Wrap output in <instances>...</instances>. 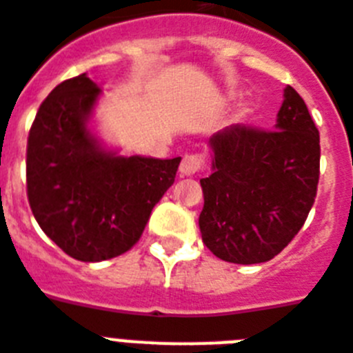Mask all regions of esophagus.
<instances>
[{
  "label": "esophagus",
  "instance_id": "34e87169",
  "mask_svg": "<svg viewBox=\"0 0 353 353\" xmlns=\"http://www.w3.org/2000/svg\"><path fill=\"white\" fill-rule=\"evenodd\" d=\"M203 156L199 154H190V156H185L183 157L181 165H179V174L183 177H188V176H194L197 172L203 168Z\"/></svg>",
  "mask_w": 353,
  "mask_h": 353
}]
</instances>
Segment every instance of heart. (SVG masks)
Instances as JSON below:
<instances>
[{
	"label": "heart",
	"mask_w": 353,
	"mask_h": 353,
	"mask_svg": "<svg viewBox=\"0 0 353 353\" xmlns=\"http://www.w3.org/2000/svg\"><path fill=\"white\" fill-rule=\"evenodd\" d=\"M246 112H248V108H241V110H239V116H245Z\"/></svg>",
	"instance_id": "b5f03b06"
}]
</instances>
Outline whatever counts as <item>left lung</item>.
I'll list each match as a JSON object with an SVG mask.
<instances>
[{"instance_id": "obj_1", "label": "left lung", "mask_w": 353, "mask_h": 353, "mask_svg": "<svg viewBox=\"0 0 353 353\" xmlns=\"http://www.w3.org/2000/svg\"><path fill=\"white\" fill-rule=\"evenodd\" d=\"M274 130L232 125L208 139L201 179L203 243L216 257L256 265L276 257L305 225L319 181V130L288 85Z\"/></svg>"}]
</instances>
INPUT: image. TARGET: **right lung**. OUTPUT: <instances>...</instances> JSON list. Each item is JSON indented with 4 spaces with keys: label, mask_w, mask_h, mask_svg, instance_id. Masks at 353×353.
<instances>
[{
    "label": "right lung",
    "mask_w": 353,
    "mask_h": 353,
    "mask_svg": "<svg viewBox=\"0 0 353 353\" xmlns=\"http://www.w3.org/2000/svg\"><path fill=\"white\" fill-rule=\"evenodd\" d=\"M101 94L87 74L59 83L37 110L27 143V194L37 225L85 263L136 245L181 163L108 148L90 127Z\"/></svg>",
    "instance_id": "add662e5"
}]
</instances>
